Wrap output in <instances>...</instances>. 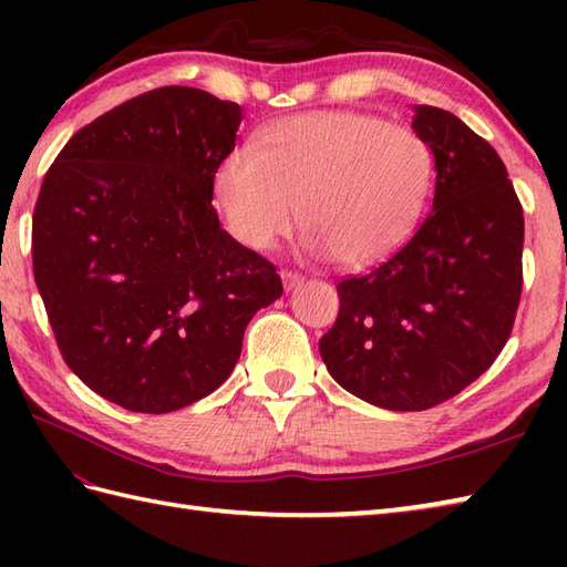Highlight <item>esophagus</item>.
Wrapping results in <instances>:
<instances>
[{"mask_svg": "<svg viewBox=\"0 0 567 567\" xmlns=\"http://www.w3.org/2000/svg\"><path fill=\"white\" fill-rule=\"evenodd\" d=\"M280 275H282V285H285V290H295V287H299V285L305 282V275H302V272H297V270H282Z\"/></svg>", "mask_w": 567, "mask_h": 567, "instance_id": "1", "label": "esophagus"}]
</instances>
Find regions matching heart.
Listing matches in <instances>:
<instances>
[{"label": "heart", "instance_id": "1", "mask_svg": "<svg viewBox=\"0 0 567 567\" xmlns=\"http://www.w3.org/2000/svg\"><path fill=\"white\" fill-rule=\"evenodd\" d=\"M429 183L431 153L414 131L372 114L319 112L282 118L256 146L228 153L214 199L231 236L252 250L290 231L302 204L309 248L360 268L414 231Z\"/></svg>", "mask_w": 567, "mask_h": 567}]
</instances>
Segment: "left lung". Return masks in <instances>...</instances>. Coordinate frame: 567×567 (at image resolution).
I'll return each instance as SVG.
<instances>
[{
  "mask_svg": "<svg viewBox=\"0 0 567 567\" xmlns=\"http://www.w3.org/2000/svg\"><path fill=\"white\" fill-rule=\"evenodd\" d=\"M433 151V212L404 246L336 285L319 351L343 390L392 412L451 400L495 363L519 309L524 212L497 151L439 106H416Z\"/></svg>",
  "mask_w": 567,
  "mask_h": 567,
  "instance_id": "1",
  "label": "left lung"
}]
</instances>
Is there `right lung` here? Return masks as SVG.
<instances>
[{
  "label": "right lung",
  "instance_id": "right-lung-1",
  "mask_svg": "<svg viewBox=\"0 0 567 567\" xmlns=\"http://www.w3.org/2000/svg\"><path fill=\"white\" fill-rule=\"evenodd\" d=\"M240 106L195 87L143 92L72 136L35 199V287L68 368L128 412L165 414L231 375L244 331L282 295L228 236L214 173Z\"/></svg>",
  "mask_w": 567,
  "mask_h": 567
}]
</instances>
